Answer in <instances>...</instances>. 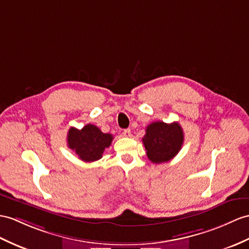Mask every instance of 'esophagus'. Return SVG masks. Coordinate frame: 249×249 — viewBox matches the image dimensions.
Segmentation results:
<instances>
[{
  "mask_svg": "<svg viewBox=\"0 0 249 249\" xmlns=\"http://www.w3.org/2000/svg\"><path fill=\"white\" fill-rule=\"evenodd\" d=\"M123 135L124 136V137H131V130L130 129H125V130H124V132H123Z\"/></svg>",
  "mask_w": 249,
  "mask_h": 249,
  "instance_id": "34e87169",
  "label": "esophagus"
}]
</instances>
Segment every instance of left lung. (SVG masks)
Segmentation results:
<instances>
[{"label":"left lung","mask_w":249,"mask_h":249,"mask_svg":"<svg viewBox=\"0 0 249 249\" xmlns=\"http://www.w3.org/2000/svg\"><path fill=\"white\" fill-rule=\"evenodd\" d=\"M142 142L151 161L153 163L167 162L181 149L184 132L178 123L166 124L163 121H154L145 129Z\"/></svg>","instance_id":"left-lung-1"}]
</instances>
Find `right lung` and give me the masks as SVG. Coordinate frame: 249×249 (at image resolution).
I'll list each match as a JSON object with an SVG mask.
<instances>
[{"label":"right lung","instance_id":"obj_1","mask_svg":"<svg viewBox=\"0 0 249 249\" xmlns=\"http://www.w3.org/2000/svg\"><path fill=\"white\" fill-rule=\"evenodd\" d=\"M112 141V134L102 133L99 128L90 124L84 125L81 130L71 126L68 133L69 148L75 151L79 159L87 162L100 160Z\"/></svg>","mask_w":249,"mask_h":249}]
</instances>
